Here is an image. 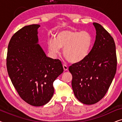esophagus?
I'll return each mask as SVG.
<instances>
[{
	"label": "esophagus",
	"mask_w": 122,
	"mask_h": 122,
	"mask_svg": "<svg viewBox=\"0 0 122 122\" xmlns=\"http://www.w3.org/2000/svg\"><path fill=\"white\" fill-rule=\"evenodd\" d=\"M63 69H64V71H68V67L67 66H66V65L63 64Z\"/></svg>",
	"instance_id": "34e87169"
}]
</instances>
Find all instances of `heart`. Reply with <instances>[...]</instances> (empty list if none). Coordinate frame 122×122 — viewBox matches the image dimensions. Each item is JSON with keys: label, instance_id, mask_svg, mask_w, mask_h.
<instances>
[{"label": "heart", "instance_id": "b5f03b06", "mask_svg": "<svg viewBox=\"0 0 122 122\" xmlns=\"http://www.w3.org/2000/svg\"><path fill=\"white\" fill-rule=\"evenodd\" d=\"M92 39L89 33L67 30L58 32L54 41L51 40L48 43V49L53 55L56 56L63 49L64 58L69 62L76 63L86 59L91 49Z\"/></svg>", "mask_w": 122, "mask_h": 122}]
</instances>
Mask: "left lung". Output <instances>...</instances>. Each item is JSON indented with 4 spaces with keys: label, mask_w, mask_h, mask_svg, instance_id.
Instances as JSON below:
<instances>
[{
    "label": "left lung",
    "mask_w": 122,
    "mask_h": 122,
    "mask_svg": "<svg viewBox=\"0 0 122 122\" xmlns=\"http://www.w3.org/2000/svg\"><path fill=\"white\" fill-rule=\"evenodd\" d=\"M94 46L86 59L69 66L74 96L83 104L97 103L107 92L117 70L116 45L109 33L97 23Z\"/></svg>",
    "instance_id": "1"
}]
</instances>
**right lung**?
<instances>
[{
    "instance_id": "right-lung-1",
    "label": "right lung",
    "mask_w": 122,
    "mask_h": 122,
    "mask_svg": "<svg viewBox=\"0 0 122 122\" xmlns=\"http://www.w3.org/2000/svg\"><path fill=\"white\" fill-rule=\"evenodd\" d=\"M39 24L25 26L12 36L6 67L14 88L30 105L46 104L54 94L53 82L63 72L61 61L46 56L38 44Z\"/></svg>"
}]
</instances>
